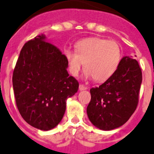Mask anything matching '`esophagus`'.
<instances>
[{"label":"esophagus","instance_id":"1","mask_svg":"<svg viewBox=\"0 0 154 154\" xmlns=\"http://www.w3.org/2000/svg\"><path fill=\"white\" fill-rule=\"evenodd\" d=\"M79 89L80 91L86 90V89H88V87L85 86V85H82V84H80L79 87Z\"/></svg>","mask_w":154,"mask_h":154}]
</instances>
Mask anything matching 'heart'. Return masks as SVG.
I'll return each mask as SVG.
<instances>
[{
  "instance_id": "1",
  "label": "heart",
  "mask_w": 154,
  "mask_h": 154,
  "mask_svg": "<svg viewBox=\"0 0 154 154\" xmlns=\"http://www.w3.org/2000/svg\"><path fill=\"white\" fill-rule=\"evenodd\" d=\"M75 51H64L71 74L78 76L84 65L85 75L96 82L106 81L115 73L122 58L117 42L101 38H89L77 42Z\"/></svg>"
}]
</instances>
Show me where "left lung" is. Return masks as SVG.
<instances>
[{"label":"left lung","instance_id":"left-lung-1","mask_svg":"<svg viewBox=\"0 0 154 154\" xmlns=\"http://www.w3.org/2000/svg\"><path fill=\"white\" fill-rule=\"evenodd\" d=\"M141 83L138 62L124 56L110 78L90 89L86 112L92 125L99 130H112L125 124L137 109Z\"/></svg>","mask_w":154,"mask_h":154}]
</instances>
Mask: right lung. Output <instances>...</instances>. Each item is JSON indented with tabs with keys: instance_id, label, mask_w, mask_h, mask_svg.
Returning a JSON list of instances; mask_svg holds the SVG:
<instances>
[{
	"instance_id": "1",
	"label": "right lung",
	"mask_w": 154,
	"mask_h": 154,
	"mask_svg": "<svg viewBox=\"0 0 154 154\" xmlns=\"http://www.w3.org/2000/svg\"><path fill=\"white\" fill-rule=\"evenodd\" d=\"M68 65L65 55L43 34L23 46L12 82L19 112L33 127L48 131L63 118L67 99L79 89Z\"/></svg>"
}]
</instances>
